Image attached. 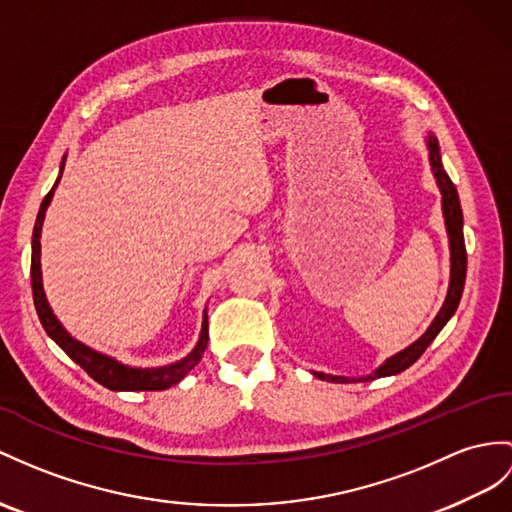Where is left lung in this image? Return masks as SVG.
Masks as SVG:
<instances>
[{
    "label": "left lung",
    "instance_id": "left-lung-1",
    "mask_svg": "<svg viewBox=\"0 0 512 512\" xmlns=\"http://www.w3.org/2000/svg\"><path fill=\"white\" fill-rule=\"evenodd\" d=\"M428 149H430V165L434 171L436 184H439L441 195H443V215H445V226H447V234H450V249H452V278H450V291H447L445 304L439 310V315L432 321V326L428 328V332L421 336L419 341H415L410 347H406L404 352L395 354L393 358L386 360V363L373 373V376L360 378V380H376V378H384V376H395V373H402L404 369H408L410 365L419 360V356L426 352V347L436 339V334L443 330V326L447 321L452 319V315L456 313L460 295H463V286H465V276H467V249H465V236H463V210H460V202H458V193L456 186L447 176L441 162V154H439V143H436L434 136H428ZM321 380L328 382H356V378H341V376H326V373H315Z\"/></svg>",
    "mask_w": 512,
    "mask_h": 512
}]
</instances>
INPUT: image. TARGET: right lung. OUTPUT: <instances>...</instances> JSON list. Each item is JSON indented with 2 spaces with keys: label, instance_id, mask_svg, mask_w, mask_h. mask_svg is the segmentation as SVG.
<instances>
[{
  "label": "right lung",
  "instance_id": "1",
  "mask_svg": "<svg viewBox=\"0 0 512 512\" xmlns=\"http://www.w3.org/2000/svg\"><path fill=\"white\" fill-rule=\"evenodd\" d=\"M65 167V165H62ZM62 176V169H60ZM58 176V180H60ZM56 180V184H58ZM54 184V189H56ZM54 189L49 191L43 199L39 217H36L34 223V232H32V265H30V276H32V293H34V306L36 313H39V319L43 323L45 332L52 336V339L65 350V354L78 363L89 376L99 382L110 391H162L169 389L171 384H178L186 373H189L199 360H202V354L208 345V317L204 313V328L202 336H199V343L195 350L182 358L180 363L169 365V367H158V369H132L117 363L115 358H108L104 354L93 352L91 347L82 345L80 341L73 339V336L60 326L58 319L54 317L52 308H49L45 293H43V282H41V228H43V219H45V210L52 202Z\"/></svg>",
  "mask_w": 512,
  "mask_h": 512
}]
</instances>
